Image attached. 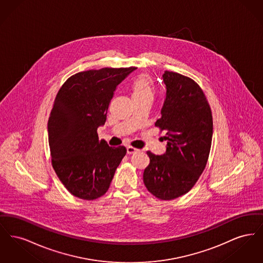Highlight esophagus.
<instances>
[{
  "label": "esophagus",
  "mask_w": 263,
  "mask_h": 263,
  "mask_svg": "<svg viewBox=\"0 0 263 263\" xmlns=\"http://www.w3.org/2000/svg\"><path fill=\"white\" fill-rule=\"evenodd\" d=\"M138 151H139L138 149L133 148V147H131V146H128V147H127V154H129V155H132V154L136 153Z\"/></svg>",
  "instance_id": "34e87169"
}]
</instances>
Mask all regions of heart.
<instances>
[{"instance_id":"heart-1","label":"heart","mask_w":263,"mask_h":263,"mask_svg":"<svg viewBox=\"0 0 263 263\" xmlns=\"http://www.w3.org/2000/svg\"><path fill=\"white\" fill-rule=\"evenodd\" d=\"M131 96L133 100L152 98L154 96V86L151 77L147 74L137 76L130 86Z\"/></svg>"}]
</instances>
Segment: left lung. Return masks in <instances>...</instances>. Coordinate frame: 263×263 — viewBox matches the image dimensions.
Returning a JSON list of instances; mask_svg holds the SVG:
<instances>
[{"label":"left lung","instance_id":"obj_1","mask_svg":"<svg viewBox=\"0 0 263 263\" xmlns=\"http://www.w3.org/2000/svg\"><path fill=\"white\" fill-rule=\"evenodd\" d=\"M165 99L156 126L166 131L165 152H147L150 163L143 180L153 195L175 199L193 187L203 173L211 149V108L200 87L191 79L165 71Z\"/></svg>","mask_w":263,"mask_h":263}]
</instances>
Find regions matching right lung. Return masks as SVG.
<instances>
[{"label":"right lung","instance_id":"right-lung-1","mask_svg":"<svg viewBox=\"0 0 263 263\" xmlns=\"http://www.w3.org/2000/svg\"><path fill=\"white\" fill-rule=\"evenodd\" d=\"M135 67L102 68L78 73L59 89L48 120L53 168L76 197L93 200L109 188L126 155L123 146L112 148L100 140L107 109L118 85Z\"/></svg>","mask_w":263,"mask_h":263}]
</instances>
